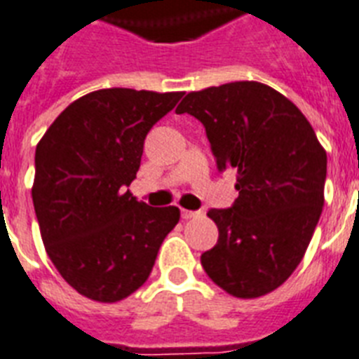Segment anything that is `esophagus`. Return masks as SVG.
<instances>
[{
  "instance_id": "obj_1",
  "label": "esophagus",
  "mask_w": 359,
  "mask_h": 359,
  "mask_svg": "<svg viewBox=\"0 0 359 359\" xmlns=\"http://www.w3.org/2000/svg\"><path fill=\"white\" fill-rule=\"evenodd\" d=\"M201 212H194V210H184L182 208V212H180V215H182V219H194V217H197Z\"/></svg>"
}]
</instances>
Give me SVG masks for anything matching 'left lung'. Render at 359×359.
I'll return each instance as SVG.
<instances>
[{
  "mask_svg": "<svg viewBox=\"0 0 359 359\" xmlns=\"http://www.w3.org/2000/svg\"><path fill=\"white\" fill-rule=\"evenodd\" d=\"M184 112L205 125L217 170H234L240 191L230 208L208 212L219 240L201 264L229 295H267L301 264L321 217L325 147L290 99L256 81L189 92L177 107Z\"/></svg>",
  "mask_w": 359,
  "mask_h": 359,
  "instance_id": "8db88e82",
  "label": "left lung"
}]
</instances>
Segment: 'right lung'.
Instances as JSON below:
<instances>
[{
  "instance_id": "obj_1",
  "label": "right lung",
  "mask_w": 359,
  "mask_h": 359,
  "mask_svg": "<svg viewBox=\"0 0 359 359\" xmlns=\"http://www.w3.org/2000/svg\"><path fill=\"white\" fill-rule=\"evenodd\" d=\"M184 92L103 88L49 125L34 154L33 205L49 260L77 293L123 301L149 278L177 206L133 197L144 140Z\"/></svg>"
}]
</instances>
